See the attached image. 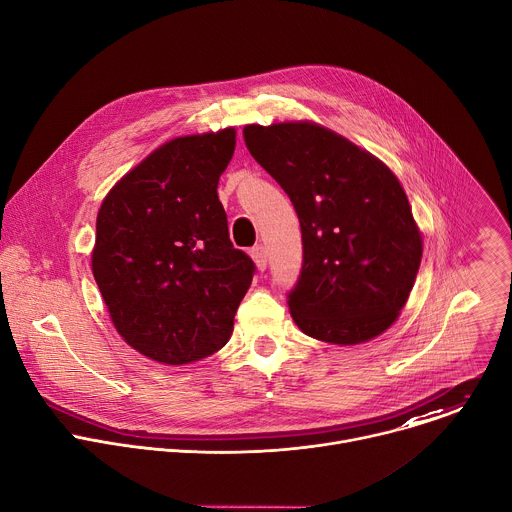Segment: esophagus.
Segmentation results:
<instances>
[{
	"mask_svg": "<svg viewBox=\"0 0 512 512\" xmlns=\"http://www.w3.org/2000/svg\"><path fill=\"white\" fill-rule=\"evenodd\" d=\"M251 257H253V261H255V265H257L259 271H265V269H267V249H265L263 245L253 247V249H251Z\"/></svg>",
	"mask_w": 512,
	"mask_h": 512,
	"instance_id": "obj_1",
	"label": "esophagus"
}]
</instances>
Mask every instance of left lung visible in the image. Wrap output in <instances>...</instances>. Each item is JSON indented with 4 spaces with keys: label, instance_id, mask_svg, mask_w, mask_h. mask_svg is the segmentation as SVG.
<instances>
[{
    "label": "left lung",
    "instance_id": "left-lung-1",
    "mask_svg": "<svg viewBox=\"0 0 512 512\" xmlns=\"http://www.w3.org/2000/svg\"><path fill=\"white\" fill-rule=\"evenodd\" d=\"M245 145L294 204L304 261L287 294L312 338L358 344L399 316L421 263V235L397 176L342 135L308 121L247 125Z\"/></svg>",
    "mask_w": 512,
    "mask_h": 512
}]
</instances>
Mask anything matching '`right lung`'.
Returning <instances> with one entry per match:
<instances>
[{
    "label": "right lung",
    "mask_w": 512,
    "mask_h": 512,
    "mask_svg": "<svg viewBox=\"0 0 512 512\" xmlns=\"http://www.w3.org/2000/svg\"><path fill=\"white\" fill-rule=\"evenodd\" d=\"M235 129L176 137L125 174L97 214L93 275L123 340L164 364L221 350L253 281L229 239L218 178Z\"/></svg>",
    "instance_id": "right-lung-1"
}]
</instances>
